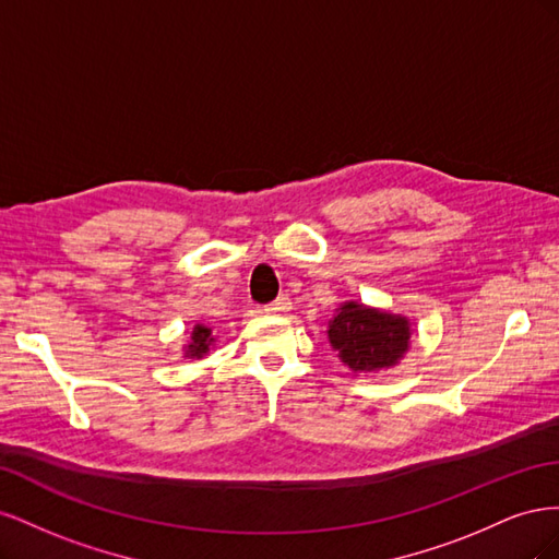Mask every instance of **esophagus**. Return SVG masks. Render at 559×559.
<instances>
[{
    "label": "esophagus",
    "instance_id": "34e87169",
    "mask_svg": "<svg viewBox=\"0 0 559 559\" xmlns=\"http://www.w3.org/2000/svg\"><path fill=\"white\" fill-rule=\"evenodd\" d=\"M289 310H292V298L286 294L277 296L273 302H267V306H265V312H270V314H282V312H289Z\"/></svg>",
    "mask_w": 559,
    "mask_h": 559
}]
</instances>
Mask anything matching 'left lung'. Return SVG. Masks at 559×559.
<instances>
[{
    "instance_id": "8db88e82",
    "label": "left lung",
    "mask_w": 559,
    "mask_h": 559,
    "mask_svg": "<svg viewBox=\"0 0 559 559\" xmlns=\"http://www.w3.org/2000/svg\"><path fill=\"white\" fill-rule=\"evenodd\" d=\"M329 341L354 373H370L394 366L403 357L411 341V324L405 317L347 302L331 321Z\"/></svg>"
}]
</instances>
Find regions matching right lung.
<instances>
[{
    "label": "right lung",
    "mask_w": 559,
    "mask_h": 559,
    "mask_svg": "<svg viewBox=\"0 0 559 559\" xmlns=\"http://www.w3.org/2000/svg\"><path fill=\"white\" fill-rule=\"evenodd\" d=\"M214 343V337H212V331L207 329V326H195V331H193V335H191V345H189V357L193 359H202V354H205L207 349H210V345Z\"/></svg>",
    "instance_id": "1"
}]
</instances>
